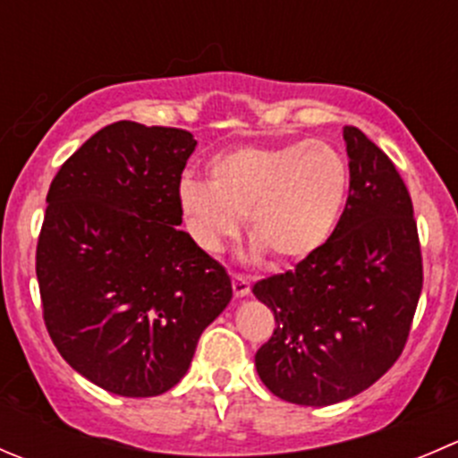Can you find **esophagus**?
<instances>
[{"instance_id": "obj_1", "label": "esophagus", "mask_w": 458, "mask_h": 458, "mask_svg": "<svg viewBox=\"0 0 458 458\" xmlns=\"http://www.w3.org/2000/svg\"><path fill=\"white\" fill-rule=\"evenodd\" d=\"M233 291H234V297H246L248 293H250V279L243 277V275H233Z\"/></svg>"}]
</instances>
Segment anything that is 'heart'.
Here are the masks:
<instances>
[{
	"label": "heart",
	"mask_w": 458,
	"mask_h": 458,
	"mask_svg": "<svg viewBox=\"0 0 458 458\" xmlns=\"http://www.w3.org/2000/svg\"><path fill=\"white\" fill-rule=\"evenodd\" d=\"M349 183L347 161L324 140L243 145L210 158L208 181L181 179L176 203L203 250H224L246 216L252 257L300 261L335 233Z\"/></svg>",
	"instance_id": "heart-1"
}]
</instances>
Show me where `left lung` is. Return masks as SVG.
Wrapping results in <instances>:
<instances>
[{"instance_id":"obj_1","label":"left lung","mask_w":458,"mask_h":458,"mask_svg":"<svg viewBox=\"0 0 458 458\" xmlns=\"http://www.w3.org/2000/svg\"><path fill=\"white\" fill-rule=\"evenodd\" d=\"M342 136L352 183L335 233L295 270L252 286L277 322L255 356L257 374L295 405H333L371 387L401 356L423 288L401 174L358 127Z\"/></svg>"}]
</instances>
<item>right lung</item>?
Returning <instances> with one entry per match:
<instances>
[{
    "label": "right lung",
    "mask_w": 458,
    "mask_h": 458,
    "mask_svg": "<svg viewBox=\"0 0 458 458\" xmlns=\"http://www.w3.org/2000/svg\"><path fill=\"white\" fill-rule=\"evenodd\" d=\"M194 148L185 130L114 123L48 188L35 255L44 324L60 356L116 396L174 387L233 300L224 266L179 228Z\"/></svg>",
    "instance_id": "1"
}]
</instances>
